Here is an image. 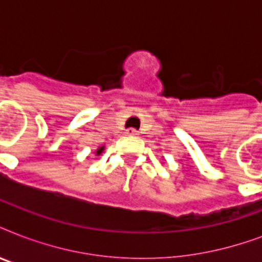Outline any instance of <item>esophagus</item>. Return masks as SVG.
<instances>
[{
  "label": "esophagus",
  "mask_w": 262,
  "mask_h": 262,
  "mask_svg": "<svg viewBox=\"0 0 262 262\" xmlns=\"http://www.w3.org/2000/svg\"><path fill=\"white\" fill-rule=\"evenodd\" d=\"M125 133H126L127 136H137V135H139V132L136 130V129H127Z\"/></svg>",
  "instance_id": "34e87169"
}]
</instances>
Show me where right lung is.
<instances>
[{"mask_svg": "<svg viewBox=\"0 0 262 262\" xmlns=\"http://www.w3.org/2000/svg\"><path fill=\"white\" fill-rule=\"evenodd\" d=\"M103 149H104V147H99L98 149H96V152H95V154H96V155H100V154L103 152Z\"/></svg>", "mask_w": 262, "mask_h": 262, "instance_id": "add662e5", "label": "right lung"}]
</instances>
